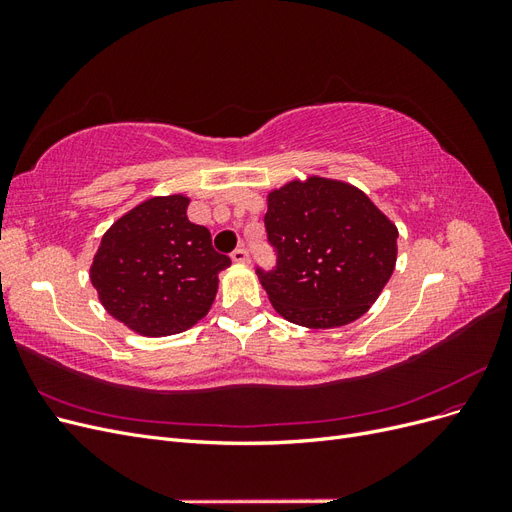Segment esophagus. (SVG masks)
Instances as JSON below:
<instances>
[{"mask_svg":"<svg viewBox=\"0 0 512 512\" xmlns=\"http://www.w3.org/2000/svg\"><path fill=\"white\" fill-rule=\"evenodd\" d=\"M230 258L235 260V262H241V265H245V262H250V250H247V247H237L235 252L230 254Z\"/></svg>","mask_w":512,"mask_h":512,"instance_id":"1","label":"esophagus"}]
</instances>
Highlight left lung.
Here are the masks:
<instances>
[{"instance_id":"8db88e82","label":"left lung","mask_w":512,"mask_h":512,"mask_svg":"<svg viewBox=\"0 0 512 512\" xmlns=\"http://www.w3.org/2000/svg\"><path fill=\"white\" fill-rule=\"evenodd\" d=\"M267 243L275 267H256L286 320L335 329L361 318L395 269L397 228L361 192L309 177L269 194Z\"/></svg>"}]
</instances>
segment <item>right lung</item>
Returning a JSON list of instances; mask_svg holds the SVG:
<instances>
[{"label":"right lung","instance_id":"right-lung-1","mask_svg":"<svg viewBox=\"0 0 512 512\" xmlns=\"http://www.w3.org/2000/svg\"><path fill=\"white\" fill-rule=\"evenodd\" d=\"M185 196L149 198L102 237L91 284L113 318L147 337L175 335L203 318L230 258L185 215Z\"/></svg>","mask_w":512,"mask_h":512}]
</instances>
